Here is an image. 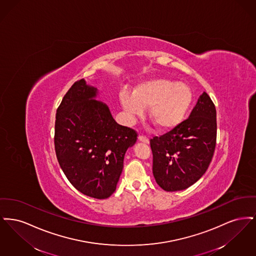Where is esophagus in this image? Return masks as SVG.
Wrapping results in <instances>:
<instances>
[{
  "instance_id": "1",
  "label": "esophagus",
  "mask_w": 256,
  "mask_h": 256,
  "mask_svg": "<svg viewBox=\"0 0 256 256\" xmlns=\"http://www.w3.org/2000/svg\"><path fill=\"white\" fill-rule=\"evenodd\" d=\"M138 139H139V141H141V142H143V143H148V138L146 137V135H143V134H140L139 136H138Z\"/></svg>"
}]
</instances>
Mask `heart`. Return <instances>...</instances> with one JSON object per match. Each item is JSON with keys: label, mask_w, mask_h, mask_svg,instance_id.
<instances>
[{"label": "heart", "mask_w": 256, "mask_h": 256, "mask_svg": "<svg viewBox=\"0 0 256 256\" xmlns=\"http://www.w3.org/2000/svg\"><path fill=\"white\" fill-rule=\"evenodd\" d=\"M120 100L130 118L141 116L150 106L148 117L161 130H170L186 117L193 102L191 88L183 82L156 78L140 82L134 92L122 91Z\"/></svg>", "instance_id": "1"}]
</instances>
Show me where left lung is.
Wrapping results in <instances>:
<instances>
[{"instance_id": "obj_1", "label": "left lung", "mask_w": 256, "mask_h": 256, "mask_svg": "<svg viewBox=\"0 0 256 256\" xmlns=\"http://www.w3.org/2000/svg\"><path fill=\"white\" fill-rule=\"evenodd\" d=\"M216 139V108L204 92L188 119L150 139L156 183L163 190L174 192L196 182L208 169Z\"/></svg>"}]
</instances>
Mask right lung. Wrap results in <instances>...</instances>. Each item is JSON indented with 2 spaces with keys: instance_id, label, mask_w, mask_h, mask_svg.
Masks as SVG:
<instances>
[{
  "instance_id": "right-lung-1",
  "label": "right lung",
  "mask_w": 256,
  "mask_h": 256,
  "mask_svg": "<svg viewBox=\"0 0 256 256\" xmlns=\"http://www.w3.org/2000/svg\"><path fill=\"white\" fill-rule=\"evenodd\" d=\"M97 88L76 80L56 110L54 150L64 174L84 195L108 198L116 190L126 150L137 132L113 119L94 98Z\"/></svg>"
}]
</instances>
